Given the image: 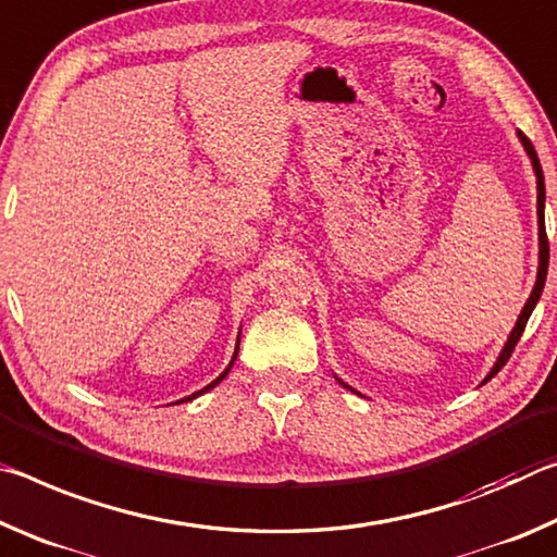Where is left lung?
<instances>
[{"label": "left lung", "instance_id": "left-lung-1", "mask_svg": "<svg viewBox=\"0 0 557 557\" xmlns=\"http://www.w3.org/2000/svg\"><path fill=\"white\" fill-rule=\"evenodd\" d=\"M518 138H521L523 148H525V152H528V158H531V162H533L535 180H537V242H541V257H537V259H541V263H537V281H535V286H533V290H531V298L525 300L523 311H521V315H518V321H516V327H513V331H510L508 341H506V345H504V350H500L498 360H496V364H494V370L488 372V377H486L484 382H488L491 377L496 375V372H498L500 368H504V364H506L508 358H510V352L516 350V343L521 341L528 318H531L533 308H535V304H537V298H541V294H543L545 276H548V261H550L548 234H545V182H543V168H541V160H537V152H535V148H533V143L528 140L523 133H518ZM341 385L348 387V385H345V382H341ZM348 389H352V387H348ZM352 392H355V389H352Z\"/></svg>", "mask_w": 557, "mask_h": 557}]
</instances>
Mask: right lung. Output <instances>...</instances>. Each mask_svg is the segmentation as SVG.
Wrapping results in <instances>:
<instances>
[{
  "mask_svg": "<svg viewBox=\"0 0 557 557\" xmlns=\"http://www.w3.org/2000/svg\"><path fill=\"white\" fill-rule=\"evenodd\" d=\"M236 352H239V343H236V350H234V358H232V362H230V368H232V364H234V360H236ZM230 368H226L224 372H222V375H219L214 382H209V385L205 387V389H199V392H195V395H189V397H185V399H180V403H189V399H195V397H199V395H205V392L207 389H212V387H216L219 385V382H222L224 377H226V372H230Z\"/></svg>",
  "mask_w": 557,
  "mask_h": 557,
  "instance_id": "1",
  "label": "right lung"
}]
</instances>
